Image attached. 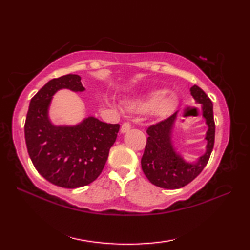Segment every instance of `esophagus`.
Masks as SVG:
<instances>
[{
  "label": "esophagus",
  "instance_id": "34e87169",
  "mask_svg": "<svg viewBox=\"0 0 250 250\" xmlns=\"http://www.w3.org/2000/svg\"><path fill=\"white\" fill-rule=\"evenodd\" d=\"M130 129H131V125L129 124V122H125V124L121 125L120 132L122 134H124V133H126V132H128Z\"/></svg>",
  "mask_w": 250,
  "mask_h": 250
}]
</instances>
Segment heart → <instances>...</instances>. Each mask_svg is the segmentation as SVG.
Returning <instances> with one entry per match:
<instances>
[{"mask_svg":"<svg viewBox=\"0 0 250 250\" xmlns=\"http://www.w3.org/2000/svg\"><path fill=\"white\" fill-rule=\"evenodd\" d=\"M177 98L173 94L167 95L166 89H152L144 92L140 97L126 100L125 107L136 113H149L152 115L163 117L176 108Z\"/></svg>","mask_w":250,"mask_h":250,"instance_id":"b5f03b06","label":"heart"}]
</instances>
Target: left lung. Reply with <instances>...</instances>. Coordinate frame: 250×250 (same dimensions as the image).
Here are the masks:
<instances>
[{"label":"left lung","mask_w":250,"mask_h":250,"mask_svg":"<svg viewBox=\"0 0 250 250\" xmlns=\"http://www.w3.org/2000/svg\"><path fill=\"white\" fill-rule=\"evenodd\" d=\"M195 103L201 106L202 118L207 126L203 155L194 160H187L174 145V129L179 111L169 118L147 129V144L142 157V169L148 180L164 189H178L188 185L203 171L208 162L215 141V122L213 103L205 92L193 84L189 89Z\"/></svg>","instance_id":"left-lung-1"}]
</instances>
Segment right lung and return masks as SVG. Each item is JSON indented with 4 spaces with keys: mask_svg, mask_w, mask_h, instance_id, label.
<instances>
[{
    "mask_svg": "<svg viewBox=\"0 0 250 250\" xmlns=\"http://www.w3.org/2000/svg\"><path fill=\"white\" fill-rule=\"evenodd\" d=\"M62 89L83 92L74 74L54 78L32 98L24 125L25 144L42 176L62 188L74 189L98 178L120 125L89 116L76 125H55L49 117L54 95Z\"/></svg>",
    "mask_w": 250,
    "mask_h": 250,
    "instance_id": "add662e5",
    "label": "right lung"
}]
</instances>
